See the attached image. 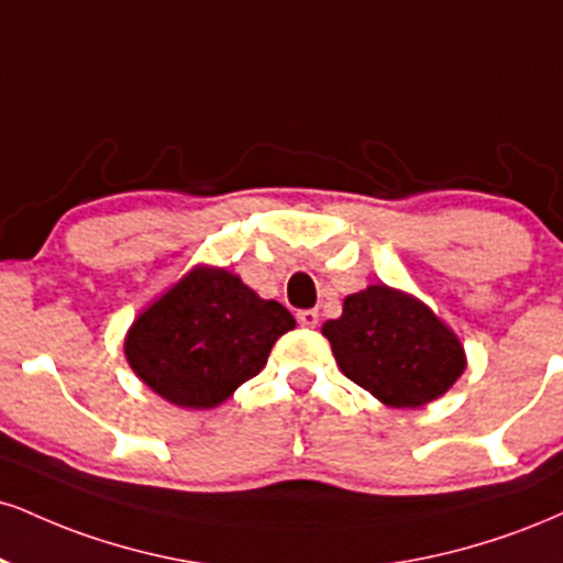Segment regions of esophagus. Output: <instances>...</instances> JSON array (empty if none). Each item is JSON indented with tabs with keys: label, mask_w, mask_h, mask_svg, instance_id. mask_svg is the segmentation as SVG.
<instances>
[{
	"label": "esophagus",
	"mask_w": 563,
	"mask_h": 563,
	"mask_svg": "<svg viewBox=\"0 0 563 563\" xmlns=\"http://www.w3.org/2000/svg\"><path fill=\"white\" fill-rule=\"evenodd\" d=\"M296 320H299L301 328H317L320 314H317V309H301L299 314H296Z\"/></svg>",
	"instance_id": "1"
}]
</instances>
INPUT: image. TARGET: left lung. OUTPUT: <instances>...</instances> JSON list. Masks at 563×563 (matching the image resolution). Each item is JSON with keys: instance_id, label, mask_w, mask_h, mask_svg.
<instances>
[{"instance_id": "left-lung-1", "label": "left lung", "mask_w": 563, "mask_h": 563, "mask_svg": "<svg viewBox=\"0 0 563 563\" xmlns=\"http://www.w3.org/2000/svg\"><path fill=\"white\" fill-rule=\"evenodd\" d=\"M349 380L390 409H419L464 375L462 341L428 303L385 283L343 299V314L322 324Z\"/></svg>"}]
</instances>
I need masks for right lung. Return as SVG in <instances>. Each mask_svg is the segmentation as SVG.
I'll return each mask as SVG.
<instances>
[{
	"label": "right lung",
	"instance_id": "right-lung-1",
	"mask_svg": "<svg viewBox=\"0 0 563 563\" xmlns=\"http://www.w3.org/2000/svg\"><path fill=\"white\" fill-rule=\"evenodd\" d=\"M294 314L225 267L196 264L135 314L125 358L141 383L180 409H214L267 364Z\"/></svg>",
	"mask_w": 563,
	"mask_h": 563
}]
</instances>
